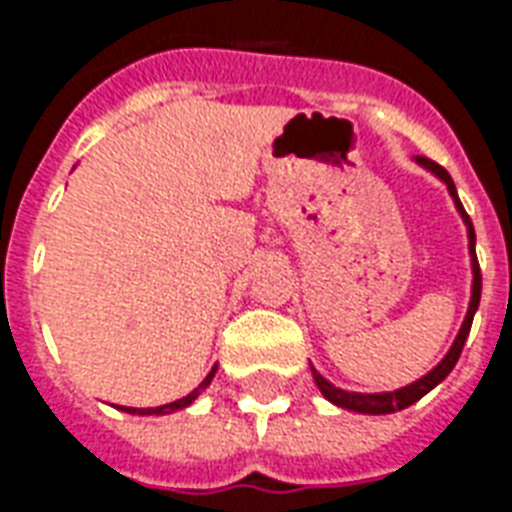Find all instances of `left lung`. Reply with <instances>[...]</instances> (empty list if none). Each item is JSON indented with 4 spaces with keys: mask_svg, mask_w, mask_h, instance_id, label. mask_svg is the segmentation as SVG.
Here are the masks:
<instances>
[{
    "mask_svg": "<svg viewBox=\"0 0 512 512\" xmlns=\"http://www.w3.org/2000/svg\"><path fill=\"white\" fill-rule=\"evenodd\" d=\"M416 163H419L421 169L432 171V174H435V177L448 187V195L454 198L456 212L462 214L464 225H467V241H470L467 247H470V268H473V295H470V306H467L462 327H459V333H456L451 349L446 351V357H443L435 368L429 370L427 376L416 378L413 384L400 386V389H395V392H370V395L368 392H346V389H341V386L330 384V381H327V378L322 376L314 365H311V376H314V381H317L319 392H322L330 403L338 405V408H346V411L368 413V416H384V413H397V411H403V408H408V405L419 403L421 397L427 395V392H432V389H435V386H438L440 381L451 373V370H454L456 360H459V354H462L464 349V341H467V335H470V327H473V317H475V311H478V303H481V265H478V257H475V230L470 217H467V212H464L459 195H456L454 179H451V174H448L443 166H438L435 161H429V158H416Z\"/></svg>",
    "mask_w": 512,
    "mask_h": 512,
    "instance_id": "1",
    "label": "left lung"
}]
</instances>
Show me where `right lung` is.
Returning <instances> with one entry per match:
<instances>
[{"mask_svg":"<svg viewBox=\"0 0 512 512\" xmlns=\"http://www.w3.org/2000/svg\"><path fill=\"white\" fill-rule=\"evenodd\" d=\"M214 373H217V365H214L212 370H209V376L201 381V384L195 386L193 392L187 397H182V400H174V403H166V405H158V408H126V405H120V411H126V413H139V416H166V413H174V411H182V408H187V405L193 403L195 397L201 395L204 392L206 386L212 384V378Z\"/></svg>","mask_w":512,"mask_h":512,"instance_id":"add662e5","label":"right lung"}]
</instances>
